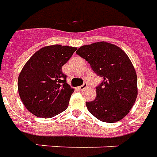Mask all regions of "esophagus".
I'll use <instances>...</instances> for the list:
<instances>
[{"label": "esophagus", "instance_id": "obj_1", "mask_svg": "<svg viewBox=\"0 0 157 157\" xmlns=\"http://www.w3.org/2000/svg\"><path fill=\"white\" fill-rule=\"evenodd\" d=\"M87 85H88L87 83H84L82 85H80L79 87H78V90H84L85 88L87 87Z\"/></svg>", "mask_w": 157, "mask_h": 157}]
</instances>
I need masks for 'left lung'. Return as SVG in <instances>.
Instances as JSON below:
<instances>
[{"mask_svg":"<svg viewBox=\"0 0 157 157\" xmlns=\"http://www.w3.org/2000/svg\"><path fill=\"white\" fill-rule=\"evenodd\" d=\"M76 53L102 78L96 87V98L86 102L89 112L105 123L123 118L138 94L137 75L128 56L122 49L106 42L83 45Z\"/></svg>","mask_w":157,"mask_h":157,"instance_id":"obj_1","label":"left lung"}]
</instances>
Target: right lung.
<instances>
[{"label": "right lung", "mask_w": 157, "mask_h": 157, "mask_svg": "<svg viewBox=\"0 0 157 157\" xmlns=\"http://www.w3.org/2000/svg\"><path fill=\"white\" fill-rule=\"evenodd\" d=\"M77 48L45 46L32 56L18 76L17 88L23 105L39 117H52L65 111L74 90L67 83L62 67Z\"/></svg>", "instance_id": "right-lung-1"}]
</instances>
